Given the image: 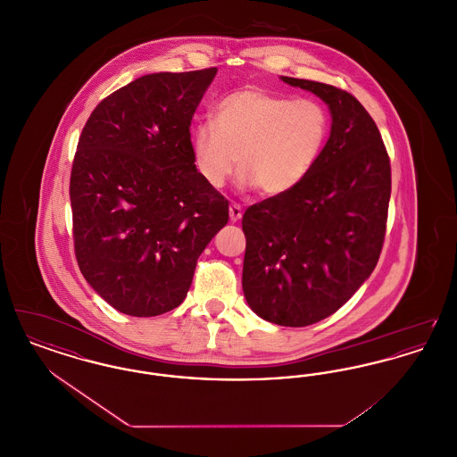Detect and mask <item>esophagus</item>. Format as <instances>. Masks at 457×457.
<instances>
[{
    "instance_id": "1",
    "label": "esophagus",
    "mask_w": 457,
    "mask_h": 457,
    "mask_svg": "<svg viewBox=\"0 0 457 457\" xmlns=\"http://www.w3.org/2000/svg\"><path fill=\"white\" fill-rule=\"evenodd\" d=\"M241 216H243L241 205L239 204H231L229 205V219H231V222H238Z\"/></svg>"
}]
</instances>
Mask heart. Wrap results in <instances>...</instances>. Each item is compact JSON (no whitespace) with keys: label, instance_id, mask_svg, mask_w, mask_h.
I'll return each mask as SVG.
<instances>
[{"label":"heart","instance_id":"obj_1","mask_svg":"<svg viewBox=\"0 0 457 457\" xmlns=\"http://www.w3.org/2000/svg\"><path fill=\"white\" fill-rule=\"evenodd\" d=\"M330 133V116L315 99H293L259 87L222 97L214 123L192 130L196 173L218 190L239 170L243 188L286 195L298 188L320 161Z\"/></svg>","mask_w":457,"mask_h":457}]
</instances>
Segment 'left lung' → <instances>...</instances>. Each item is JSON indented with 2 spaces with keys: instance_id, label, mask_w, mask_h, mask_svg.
<instances>
[{
  "instance_id": "8db88e82",
  "label": "left lung",
  "mask_w": 457,
  "mask_h": 457,
  "mask_svg": "<svg viewBox=\"0 0 457 457\" xmlns=\"http://www.w3.org/2000/svg\"><path fill=\"white\" fill-rule=\"evenodd\" d=\"M281 80L326 103L330 135L298 188L246 209L241 284L261 319L304 327L337 312L373 272L386 237L391 162L375 121L349 92Z\"/></svg>"
}]
</instances>
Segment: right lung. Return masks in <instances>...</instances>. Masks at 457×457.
<instances>
[{"mask_svg": "<svg viewBox=\"0 0 457 457\" xmlns=\"http://www.w3.org/2000/svg\"><path fill=\"white\" fill-rule=\"evenodd\" d=\"M218 68L151 73L118 88L79 138L73 241L92 289L131 317L183 303L196 261L228 224V200L196 173L190 125Z\"/></svg>", "mask_w": 457, "mask_h": 457, "instance_id": "right-lung-1", "label": "right lung"}]
</instances>
